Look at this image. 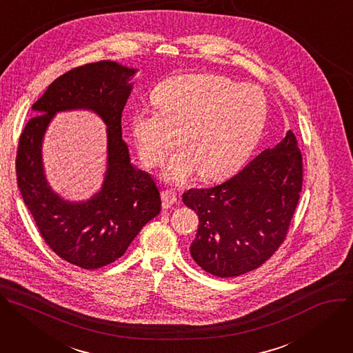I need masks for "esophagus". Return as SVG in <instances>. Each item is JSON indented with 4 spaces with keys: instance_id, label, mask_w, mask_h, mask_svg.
Wrapping results in <instances>:
<instances>
[{
    "instance_id": "obj_1",
    "label": "esophagus",
    "mask_w": 353,
    "mask_h": 353,
    "mask_svg": "<svg viewBox=\"0 0 353 353\" xmlns=\"http://www.w3.org/2000/svg\"><path fill=\"white\" fill-rule=\"evenodd\" d=\"M161 199H163V202H164L165 206H171V205L176 203L178 196H176V194H175L174 192H171V190H164V192L161 193Z\"/></svg>"
}]
</instances>
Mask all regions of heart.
<instances>
[{
  "mask_svg": "<svg viewBox=\"0 0 353 353\" xmlns=\"http://www.w3.org/2000/svg\"><path fill=\"white\" fill-rule=\"evenodd\" d=\"M155 109L143 108L132 128L141 161L159 167L178 144L164 171L172 185L194 172L206 179L239 170L258 144L265 128L268 101L252 84H239L217 74H185L157 87Z\"/></svg>",
  "mask_w": 353,
  "mask_h": 353,
  "instance_id": "heart-1",
  "label": "heart"
}]
</instances>
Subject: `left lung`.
<instances>
[{
  "label": "left lung",
  "instance_id": "left-lung-1",
  "mask_svg": "<svg viewBox=\"0 0 353 353\" xmlns=\"http://www.w3.org/2000/svg\"><path fill=\"white\" fill-rule=\"evenodd\" d=\"M301 185V152L289 130L225 182L185 192L183 203L199 216L193 261L219 278L259 268L285 241Z\"/></svg>",
  "mask_w": 353,
  "mask_h": 353
}]
</instances>
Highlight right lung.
<instances>
[{"mask_svg":"<svg viewBox=\"0 0 353 353\" xmlns=\"http://www.w3.org/2000/svg\"><path fill=\"white\" fill-rule=\"evenodd\" d=\"M136 68L110 60L75 67L60 75L32 109L17 151V181L41 236L61 259L98 269L121 258L140 230L161 210L150 174L130 163L122 139V112ZM90 108L108 129V168L101 190L85 203H68L48 186L41 163L44 132L57 112Z\"/></svg>","mask_w":353,"mask_h":353,"instance_id":"add662e5","label":"right lung"}]
</instances>
